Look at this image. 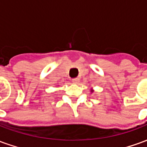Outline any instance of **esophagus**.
Returning a JSON list of instances; mask_svg holds the SVG:
<instances>
[{
    "label": "esophagus",
    "instance_id": "obj_1",
    "mask_svg": "<svg viewBox=\"0 0 147 147\" xmlns=\"http://www.w3.org/2000/svg\"><path fill=\"white\" fill-rule=\"evenodd\" d=\"M72 82H73L74 83H76V84H77V83H80V79H79V78H76V79H74V80H72Z\"/></svg>",
    "mask_w": 147,
    "mask_h": 147
}]
</instances>
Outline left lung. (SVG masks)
<instances>
[{"label":"left lung","mask_w":147,"mask_h":147,"mask_svg":"<svg viewBox=\"0 0 147 147\" xmlns=\"http://www.w3.org/2000/svg\"><path fill=\"white\" fill-rule=\"evenodd\" d=\"M92 92H94V90L91 89V93H92Z\"/></svg>","instance_id":"8db88e82"}]
</instances>
